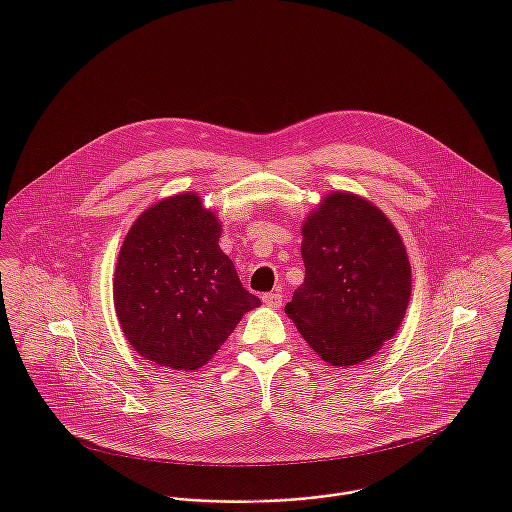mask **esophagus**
Segmentation results:
<instances>
[{
	"label": "esophagus",
	"mask_w": 512,
	"mask_h": 512,
	"mask_svg": "<svg viewBox=\"0 0 512 512\" xmlns=\"http://www.w3.org/2000/svg\"><path fill=\"white\" fill-rule=\"evenodd\" d=\"M262 299H264V303H266L268 307H274V309H278V307L282 305V293L280 292L264 293Z\"/></svg>",
	"instance_id": "obj_1"
}]
</instances>
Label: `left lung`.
<instances>
[{
  "label": "left lung",
  "instance_id": "left-lung-1",
  "mask_svg": "<svg viewBox=\"0 0 512 512\" xmlns=\"http://www.w3.org/2000/svg\"><path fill=\"white\" fill-rule=\"evenodd\" d=\"M305 280L286 305L309 347L331 366L374 357L406 315L412 272L386 215L353 193H329L301 226Z\"/></svg>",
  "mask_w": 512,
  "mask_h": 512
}]
</instances>
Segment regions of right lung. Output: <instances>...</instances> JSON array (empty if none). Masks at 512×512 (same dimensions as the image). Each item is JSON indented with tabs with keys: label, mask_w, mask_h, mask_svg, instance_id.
Listing matches in <instances>:
<instances>
[{
	"label": "right lung",
	"mask_w": 512,
	"mask_h": 512,
	"mask_svg": "<svg viewBox=\"0 0 512 512\" xmlns=\"http://www.w3.org/2000/svg\"><path fill=\"white\" fill-rule=\"evenodd\" d=\"M219 238L217 215L195 193L159 201L126 234L114 307L128 343L147 361L197 370L260 305L242 288Z\"/></svg>",
	"instance_id": "obj_1"
}]
</instances>
